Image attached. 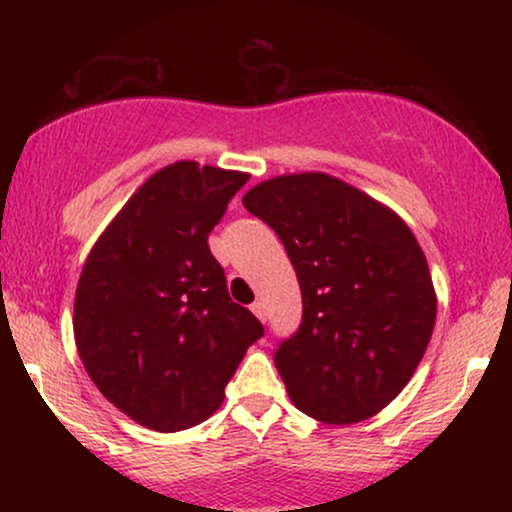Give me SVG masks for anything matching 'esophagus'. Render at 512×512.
Segmentation results:
<instances>
[{"label": "esophagus", "mask_w": 512, "mask_h": 512, "mask_svg": "<svg viewBox=\"0 0 512 512\" xmlns=\"http://www.w3.org/2000/svg\"><path fill=\"white\" fill-rule=\"evenodd\" d=\"M252 313H255L257 317H260V320H262V322H267V305H264L262 301L252 303Z\"/></svg>", "instance_id": "esophagus-1"}]
</instances>
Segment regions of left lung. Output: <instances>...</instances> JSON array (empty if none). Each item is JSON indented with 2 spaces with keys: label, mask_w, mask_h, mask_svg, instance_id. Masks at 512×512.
<instances>
[{
  "label": "left lung",
  "mask_w": 512,
  "mask_h": 512,
  "mask_svg": "<svg viewBox=\"0 0 512 512\" xmlns=\"http://www.w3.org/2000/svg\"><path fill=\"white\" fill-rule=\"evenodd\" d=\"M243 207L274 228L296 269L303 322L274 354L291 402L322 424H358L409 383L438 298L419 240L383 202L334 175H276Z\"/></svg>",
  "instance_id": "1"
}]
</instances>
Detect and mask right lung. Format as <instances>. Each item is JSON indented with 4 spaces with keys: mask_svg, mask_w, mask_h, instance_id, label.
I'll use <instances>...</instances> for the list:
<instances>
[{
    "mask_svg": "<svg viewBox=\"0 0 512 512\" xmlns=\"http://www.w3.org/2000/svg\"><path fill=\"white\" fill-rule=\"evenodd\" d=\"M250 180L175 161L127 199L88 252L74 342L88 378L122 414L161 433L207 421L264 330L228 296L207 236Z\"/></svg>",
    "mask_w": 512,
    "mask_h": 512,
    "instance_id": "obj_1",
    "label": "right lung"
}]
</instances>
